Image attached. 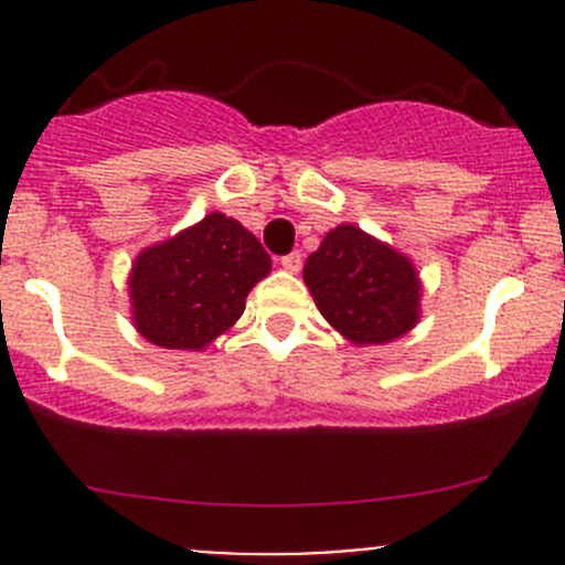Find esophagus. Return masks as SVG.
Wrapping results in <instances>:
<instances>
[{
  "mask_svg": "<svg viewBox=\"0 0 565 565\" xmlns=\"http://www.w3.org/2000/svg\"><path fill=\"white\" fill-rule=\"evenodd\" d=\"M300 265H303V256H300L298 250H292V254L281 256V267H284V270H287V273H298Z\"/></svg>",
  "mask_w": 565,
  "mask_h": 565,
  "instance_id": "34e87169",
  "label": "esophagus"
}]
</instances>
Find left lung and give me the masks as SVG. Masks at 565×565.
<instances>
[{
    "label": "left lung",
    "instance_id": "1",
    "mask_svg": "<svg viewBox=\"0 0 565 565\" xmlns=\"http://www.w3.org/2000/svg\"><path fill=\"white\" fill-rule=\"evenodd\" d=\"M303 281L317 309L352 344H388L420 317V278L388 243L341 224L306 259Z\"/></svg>",
    "mask_w": 565,
    "mask_h": 565
}]
</instances>
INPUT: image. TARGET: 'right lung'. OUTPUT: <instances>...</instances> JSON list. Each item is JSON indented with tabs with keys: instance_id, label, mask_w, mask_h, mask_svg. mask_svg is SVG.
Wrapping results in <instances>:
<instances>
[{
	"instance_id": "add662e5",
	"label": "right lung",
	"mask_w": 565,
	"mask_h": 565,
	"mask_svg": "<svg viewBox=\"0 0 565 565\" xmlns=\"http://www.w3.org/2000/svg\"><path fill=\"white\" fill-rule=\"evenodd\" d=\"M267 273L270 256L241 221L204 215L136 256L128 278L136 330L163 350H204L241 319Z\"/></svg>"
}]
</instances>
